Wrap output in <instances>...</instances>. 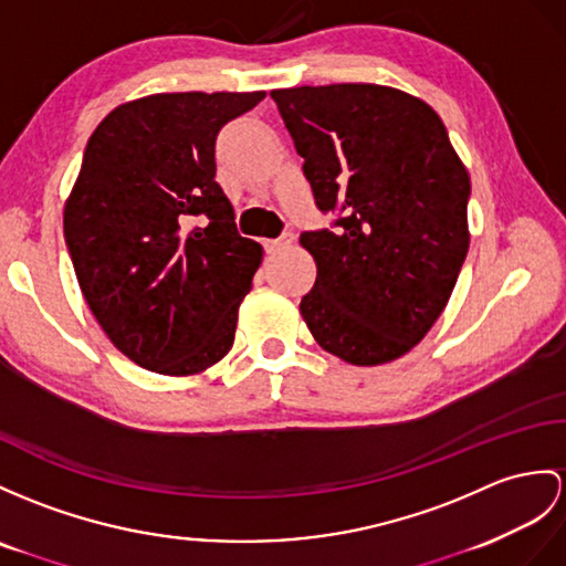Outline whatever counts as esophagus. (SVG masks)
<instances>
[{
  "label": "esophagus",
  "instance_id": "esophagus-1",
  "mask_svg": "<svg viewBox=\"0 0 566 566\" xmlns=\"http://www.w3.org/2000/svg\"><path fill=\"white\" fill-rule=\"evenodd\" d=\"M291 244H293V235H291V232H285V235L279 238V240H266V242H264L269 254L281 252V250H285V247H291Z\"/></svg>",
  "mask_w": 566,
  "mask_h": 566
}]
</instances>
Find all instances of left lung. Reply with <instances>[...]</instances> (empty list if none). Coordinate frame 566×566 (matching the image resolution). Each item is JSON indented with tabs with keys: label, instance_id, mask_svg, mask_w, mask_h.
Instances as JSON below:
<instances>
[{
	"label": "left lung",
	"instance_id": "obj_1",
	"mask_svg": "<svg viewBox=\"0 0 566 566\" xmlns=\"http://www.w3.org/2000/svg\"><path fill=\"white\" fill-rule=\"evenodd\" d=\"M316 206L336 230L302 232L316 281L300 314L357 367L410 353L434 326L471 244V177L442 117L379 84L275 88Z\"/></svg>",
	"mask_w": 566,
	"mask_h": 566
}]
</instances>
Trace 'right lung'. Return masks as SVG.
Returning <instances> with one entry per match:
<instances>
[{
  "instance_id": "obj_1",
  "label": "right lung",
  "mask_w": 566,
  "mask_h": 566,
  "mask_svg": "<svg viewBox=\"0 0 566 566\" xmlns=\"http://www.w3.org/2000/svg\"><path fill=\"white\" fill-rule=\"evenodd\" d=\"M264 95H144L91 134L64 203V240L95 322L144 369L199 375L235 343L264 250L238 235L213 179L216 136Z\"/></svg>"
}]
</instances>
